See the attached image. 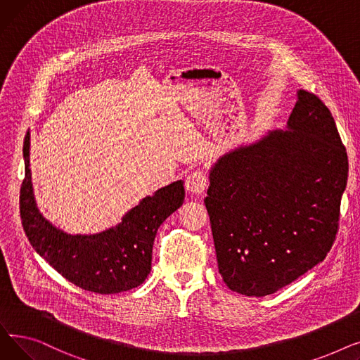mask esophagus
Returning a JSON list of instances; mask_svg holds the SVG:
<instances>
[{"mask_svg": "<svg viewBox=\"0 0 360 360\" xmlns=\"http://www.w3.org/2000/svg\"><path fill=\"white\" fill-rule=\"evenodd\" d=\"M207 175L202 172V170H194V172L188 174L185 179V186L188 191H191L194 194H201L207 188Z\"/></svg>", "mask_w": 360, "mask_h": 360, "instance_id": "34e87169", "label": "esophagus"}]
</instances>
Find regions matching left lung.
I'll return each mask as SVG.
<instances>
[{
    "instance_id": "obj_1",
    "label": "left lung",
    "mask_w": 360,
    "mask_h": 360,
    "mask_svg": "<svg viewBox=\"0 0 360 360\" xmlns=\"http://www.w3.org/2000/svg\"><path fill=\"white\" fill-rule=\"evenodd\" d=\"M347 172L331 112L307 90H297L286 129L223 155L204 202L226 286L267 296L324 261Z\"/></svg>"
}]
</instances>
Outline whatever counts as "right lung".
<instances>
[{"label":"right lung","instance_id":"1","mask_svg":"<svg viewBox=\"0 0 360 360\" xmlns=\"http://www.w3.org/2000/svg\"><path fill=\"white\" fill-rule=\"evenodd\" d=\"M23 158L20 217L34 251L84 290L113 295L140 286L151 270V251L159 226L184 202V181H175L143 198L113 228L94 235H70L46 220L36 205L30 132L25 137Z\"/></svg>","mask_w":360,"mask_h":360}]
</instances>
